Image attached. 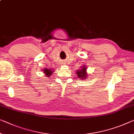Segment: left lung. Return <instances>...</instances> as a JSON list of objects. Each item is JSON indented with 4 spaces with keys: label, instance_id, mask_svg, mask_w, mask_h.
<instances>
[{
    "label": "left lung",
    "instance_id": "left-lung-1",
    "mask_svg": "<svg viewBox=\"0 0 134 134\" xmlns=\"http://www.w3.org/2000/svg\"><path fill=\"white\" fill-rule=\"evenodd\" d=\"M76 73L77 77L82 80L87 79V78H88V74L87 73V67L85 66V65L82 66L81 67V69H80L78 70H77Z\"/></svg>",
    "mask_w": 134,
    "mask_h": 134
}]
</instances>
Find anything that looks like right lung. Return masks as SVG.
<instances>
[{"label":"right lung","instance_id":"add662e5","mask_svg":"<svg viewBox=\"0 0 134 134\" xmlns=\"http://www.w3.org/2000/svg\"><path fill=\"white\" fill-rule=\"evenodd\" d=\"M43 70L45 74V75L47 77H50V76L52 75V74L53 72H54V70L51 69H43Z\"/></svg>","mask_w":134,"mask_h":134}]
</instances>
